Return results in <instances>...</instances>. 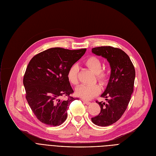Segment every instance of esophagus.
I'll return each mask as SVG.
<instances>
[{
    "mask_svg": "<svg viewBox=\"0 0 156 156\" xmlns=\"http://www.w3.org/2000/svg\"><path fill=\"white\" fill-rule=\"evenodd\" d=\"M81 101H82V102H83V103H85V104H87V105H88V104H90V102L87 101H86V100H85V99H81Z\"/></svg>",
    "mask_w": 156,
    "mask_h": 156,
    "instance_id": "esophagus-1",
    "label": "esophagus"
}]
</instances>
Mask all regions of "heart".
Segmentation results:
<instances>
[{
  "label": "heart",
  "mask_w": 156,
  "mask_h": 156,
  "mask_svg": "<svg viewBox=\"0 0 156 156\" xmlns=\"http://www.w3.org/2000/svg\"><path fill=\"white\" fill-rule=\"evenodd\" d=\"M85 64L94 71L97 79L101 82H104L107 78V73L102 70V64L100 59L97 57L91 56L85 61ZM79 68L77 65H73L69 69L67 73V78L69 82L73 85H77L78 74ZM101 91L100 87L97 84L93 85H81L76 89V94L84 99H91L97 95Z\"/></svg>",
  "instance_id": "1"
}]
</instances>
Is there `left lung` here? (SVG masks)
<instances>
[{
  "label": "left lung",
  "mask_w": 156,
  "mask_h": 156,
  "mask_svg": "<svg viewBox=\"0 0 156 156\" xmlns=\"http://www.w3.org/2000/svg\"><path fill=\"white\" fill-rule=\"evenodd\" d=\"M93 54L107 59L111 67L109 82L101 95L105 102H98L101 112L92 121L97 126L111 125L126 111L133 91L135 70L129 56L122 50L110 46L95 47Z\"/></svg>",
  "instance_id": "obj_1"
}]
</instances>
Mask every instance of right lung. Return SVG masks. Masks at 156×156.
I'll return each instance as SVG.
<instances>
[{"label":"right lung","instance_id":"1","mask_svg":"<svg viewBox=\"0 0 156 156\" xmlns=\"http://www.w3.org/2000/svg\"><path fill=\"white\" fill-rule=\"evenodd\" d=\"M86 48H48L30 61L23 78L26 99L37 119L50 126H59L67 118L70 104L76 99L67 73L86 52ZM66 96L68 100H62Z\"/></svg>","mask_w":156,"mask_h":156}]
</instances>
